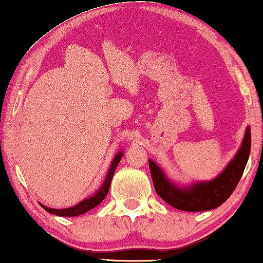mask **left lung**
Here are the masks:
<instances>
[{
    "label": "left lung",
    "mask_w": 263,
    "mask_h": 263,
    "mask_svg": "<svg viewBox=\"0 0 263 263\" xmlns=\"http://www.w3.org/2000/svg\"><path fill=\"white\" fill-rule=\"evenodd\" d=\"M251 153V128L245 132L242 144L226 168L211 181L195 182L179 186L172 182L153 160H148L154 189L164 202L182 211H208L220 206L228 199L241 179Z\"/></svg>",
    "instance_id": "obj_1"
}]
</instances>
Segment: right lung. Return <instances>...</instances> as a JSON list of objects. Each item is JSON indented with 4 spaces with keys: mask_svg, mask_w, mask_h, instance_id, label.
Segmentation results:
<instances>
[{
    "mask_svg": "<svg viewBox=\"0 0 263 263\" xmlns=\"http://www.w3.org/2000/svg\"><path fill=\"white\" fill-rule=\"evenodd\" d=\"M123 154H124L123 151H119V152L115 155L112 162H111V164H110L108 174H106V176H105L103 184L101 185V188L97 190V193H95V195H92L91 197L83 199V201L78 203L77 205H74L72 208H67V209H52V208H47L45 205H43V204H41V205L45 209L47 212L52 213V215L60 216V217L80 216V215H82V213L91 210V209H94L95 206L99 205V204L105 198V196L108 195L114 173L116 171V168H117L119 161H121Z\"/></svg>",
    "mask_w": 263,
    "mask_h": 263,
    "instance_id": "obj_1",
    "label": "right lung"
}]
</instances>
